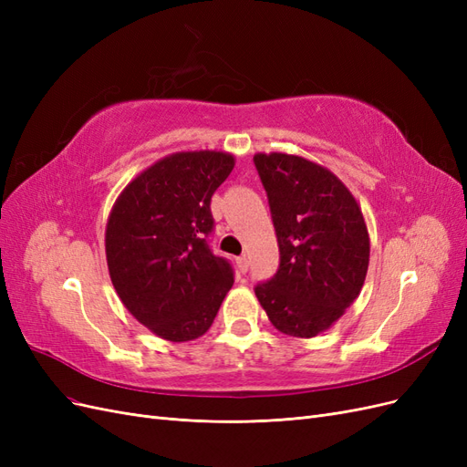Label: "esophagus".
<instances>
[{
  "instance_id": "obj_1",
  "label": "esophagus",
  "mask_w": 467,
  "mask_h": 467,
  "mask_svg": "<svg viewBox=\"0 0 467 467\" xmlns=\"http://www.w3.org/2000/svg\"><path fill=\"white\" fill-rule=\"evenodd\" d=\"M237 268H239V271H242V273H247V268H249V259H247L245 255L237 259Z\"/></svg>"
}]
</instances>
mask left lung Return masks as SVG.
Wrapping results in <instances>:
<instances>
[{
    "instance_id": "8db88e82",
    "label": "left lung",
    "mask_w": 467,
    "mask_h": 467,
    "mask_svg": "<svg viewBox=\"0 0 467 467\" xmlns=\"http://www.w3.org/2000/svg\"><path fill=\"white\" fill-rule=\"evenodd\" d=\"M280 249L276 275L255 286L280 333L312 338L358 298L370 261L362 210L345 182L302 155L255 153Z\"/></svg>"
}]
</instances>
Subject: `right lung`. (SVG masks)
<instances>
[{
	"label": "right lung",
	"mask_w": 467,
	"mask_h": 467,
	"mask_svg": "<svg viewBox=\"0 0 467 467\" xmlns=\"http://www.w3.org/2000/svg\"><path fill=\"white\" fill-rule=\"evenodd\" d=\"M235 158L201 150L165 155L112 204L105 230L109 275L129 312L165 341L202 337L234 285L232 265L210 251L212 194Z\"/></svg>",
	"instance_id": "obj_1"
}]
</instances>
